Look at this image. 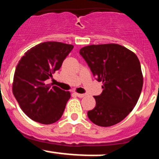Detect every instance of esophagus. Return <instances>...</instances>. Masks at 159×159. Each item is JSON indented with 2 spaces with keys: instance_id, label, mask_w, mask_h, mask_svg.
<instances>
[{
  "instance_id": "esophagus-1",
  "label": "esophagus",
  "mask_w": 159,
  "mask_h": 159,
  "mask_svg": "<svg viewBox=\"0 0 159 159\" xmlns=\"http://www.w3.org/2000/svg\"><path fill=\"white\" fill-rule=\"evenodd\" d=\"M76 95L79 98H83V97L85 96V94H80V93H76Z\"/></svg>"
}]
</instances>
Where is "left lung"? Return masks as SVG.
I'll list each match as a JSON object with an SVG mask.
<instances>
[{
	"label": "left lung",
	"mask_w": 159,
	"mask_h": 159,
	"mask_svg": "<svg viewBox=\"0 0 159 159\" xmlns=\"http://www.w3.org/2000/svg\"><path fill=\"white\" fill-rule=\"evenodd\" d=\"M80 54L103 85L96 104L88 112L89 120L100 127L122 121L136 106L143 87L140 61L134 52L116 43L82 47Z\"/></svg>",
	"instance_id": "obj_1"
}]
</instances>
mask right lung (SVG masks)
<instances>
[{
    "label": "right lung",
    "mask_w": 159,
    "mask_h": 159,
    "mask_svg": "<svg viewBox=\"0 0 159 159\" xmlns=\"http://www.w3.org/2000/svg\"><path fill=\"white\" fill-rule=\"evenodd\" d=\"M74 46L44 42L25 53L15 69L12 92L21 110L32 120L51 124L62 116L70 92L47 84L61 68Z\"/></svg>",
    "instance_id": "obj_1"
}]
</instances>
